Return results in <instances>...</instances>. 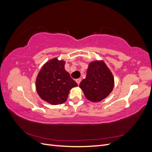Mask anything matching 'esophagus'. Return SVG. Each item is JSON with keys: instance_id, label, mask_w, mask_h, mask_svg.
<instances>
[{"instance_id": "esophagus-1", "label": "esophagus", "mask_w": 152, "mask_h": 152, "mask_svg": "<svg viewBox=\"0 0 152 152\" xmlns=\"http://www.w3.org/2000/svg\"><path fill=\"white\" fill-rule=\"evenodd\" d=\"M75 81H76V82L77 83V84L79 85L80 82V81H81V79H77L75 80Z\"/></svg>"}]
</instances>
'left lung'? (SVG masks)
Listing matches in <instances>:
<instances>
[{"instance_id": "obj_1", "label": "left lung", "mask_w": 152, "mask_h": 152, "mask_svg": "<svg viewBox=\"0 0 152 152\" xmlns=\"http://www.w3.org/2000/svg\"><path fill=\"white\" fill-rule=\"evenodd\" d=\"M115 85L114 77L103 60L91 61L87 69L86 77L79 84L86 98L97 103L112 93Z\"/></svg>"}]
</instances>
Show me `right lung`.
Masks as SVG:
<instances>
[{"label": "right lung", "instance_id": "1", "mask_svg": "<svg viewBox=\"0 0 152 152\" xmlns=\"http://www.w3.org/2000/svg\"><path fill=\"white\" fill-rule=\"evenodd\" d=\"M65 61L58 58L49 59L40 70L35 82L39 97L47 103L60 104L65 103L70 91L78 86L65 69Z\"/></svg>", "mask_w": 152, "mask_h": 152}]
</instances>
